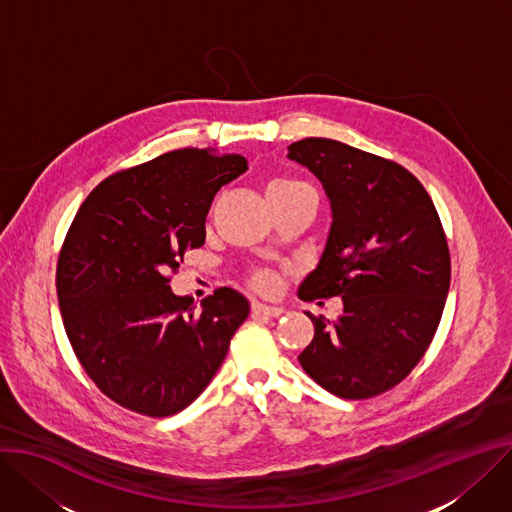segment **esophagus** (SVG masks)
Segmentation results:
<instances>
[{
    "label": "esophagus",
    "instance_id": "34e87169",
    "mask_svg": "<svg viewBox=\"0 0 512 512\" xmlns=\"http://www.w3.org/2000/svg\"><path fill=\"white\" fill-rule=\"evenodd\" d=\"M253 312L263 316H282L284 308L277 304H265V302H253Z\"/></svg>",
    "mask_w": 512,
    "mask_h": 512
}]
</instances>
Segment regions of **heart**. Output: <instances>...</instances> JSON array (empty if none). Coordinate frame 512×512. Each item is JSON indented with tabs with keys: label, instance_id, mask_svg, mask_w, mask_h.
Here are the masks:
<instances>
[{
	"label": "heart",
	"instance_id": "obj_1",
	"mask_svg": "<svg viewBox=\"0 0 512 512\" xmlns=\"http://www.w3.org/2000/svg\"><path fill=\"white\" fill-rule=\"evenodd\" d=\"M302 181H296V179H277V181H273L267 190H292V188H302ZM257 286H261V288H265V286H269V277L267 275H259L257 277Z\"/></svg>",
	"mask_w": 512,
	"mask_h": 512
}]
</instances>
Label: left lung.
<instances>
[{"label": "left lung", "mask_w": 512, "mask_h": 512, "mask_svg": "<svg viewBox=\"0 0 512 512\" xmlns=\"http://www.w3.org/2000/svg\"><path fill=\"white\" fill-rule=\"evenodd\" d=\"M288 159L322 183L333 218L298 296L343 300L337 320L306 312L314 339L298 361L335 396L382 394L410 374L439 327L451 282L439 214L410 171L345 143L304 138Z\"/></svg>", "instance_id": "8db88e82"}]
</instances>
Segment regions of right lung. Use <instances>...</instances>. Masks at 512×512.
Returning a JSON list of instances; mask_svg holds the SVG:
<instances>
[{"label": "right lung", "mask_w": 512, "mask_h": 512, "mask_svg": "<svg viewBox=\"0 0 512 512\" xmlns=\"http://www.w3.org/2000/svg\"><path fill=\"white\" fill-rule=\"evenodd\" d=\"M241 155L179 149L104 179L81 204L57 265L69 343L114 402L147 416L190 406L222 365L249 300L220 288L200 308L169 286L185 251L206 241L222 185Z\"/></svg>", "instance_id": "right-lung-1"}]
</instances>
